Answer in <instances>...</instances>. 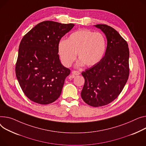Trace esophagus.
Segmentation results:
<instances>
[{"instance_id":"esophagus-1","label":"esophagus","mask_w":146,"mask_h":146,"mask_svg":"<svg viewBox=\"0 0 146 146\" xmlns=\"http://www.w3.org/2000/svg\"><path fill=\"white\" fill-rule=\"evenodd\" d=\"M72 74L74 75H79V74H80V72L79 71H77V70H73V71H72Z\"/></svg>"}]
</instances>
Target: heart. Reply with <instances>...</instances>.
Instances as JSON below:
<instances>
[{
  "label": "heart",
  "mask_w": 146,
  "mask_h": 146,
  "mask_svg": "<svg viewBox=\"0 0 146 146\" xmlns=\"http://www.w3.org/2000/svg\"><path fill=\"white\" fill-rule=\"evenodd\" d=\"M107 47L106 37L100 32L82 29L70 35L66 40L60 41L58 50L62 63L70 66L77 53L79 64L92 66L103 58Z\"/></svg>",
  "instance_id": "1"
}]
</instances>
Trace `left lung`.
Listing matches in <instances>:
<instances>
[{"label":"left lung","mask_w":146,"mask_h":146,"mask_svg":"<svg viewBox=\"0 0 146 146\" xmlns=\"http://www.w3.org/2000/svg\"><path fill=\"white\" fill-rule=\"evenodd\" d=\"M96 27L106 35L108 46L101 60L82 73L85 82L81 92L83 101L95 108L108 104L117 98L130 72L127 42L111 26L99 24Z\"/></svg>","instance_id":"obj_1"}]
</instances>
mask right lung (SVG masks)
I'll use <instances>...</instances> for the list:
<instances>
[{
	"label": "right lung",
	"mask_w": 146,
	"mask_h": 146,
	"mask_svg": "<svg viewBox=\"0 0 146 146\" xmlns=\"http://www.w3.org/2000/svg\"><path fill=\"white\" fill-rule=\"evenodd\" d=\"M74 24L44 21L22 38L15 72L24 94L32 102L48 104L61 94L70 70L60 63L58 45Z\"/></svg>",
	"instance_id": "1"
}]
</instances>
